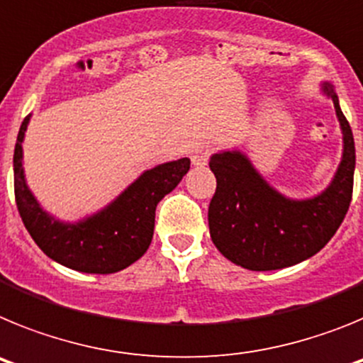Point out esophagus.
<instances>
[{
  "label": "esophagus",
  "mask_w": 363,
  "mask_h": 363,
  "mask_svg": "<svg viewBox=\"0 0 363 363\" xmlns=\"http://www.w3.org/2000/svg\"><path fill=\"white\" fill-rule=\"evenodd\" d=\"M211 152H213V149H211L209 145H201V147H196V149L192 150L191 154V160L192 163L196 167H203L205 163L209 162L211 158Z\"/></svg>",
  "instance_id": "esophagus-1"
}]
</instances>
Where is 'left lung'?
<instances>
[{
    "instance_id": "left-lung-1",
    "label": "left lung",
    "mask_w": 363,
    "mask_h": 363,
    "mask_svg": "<svg viewBox=\"0 0 363 363\" xmlns=\"http://www.w3.org/2000/svg\"><path fill=\"white\" fill-rule=\"evenodd\" d=\"M344 130V158L323 194L291 201L269 187L240 152L211 158L216 192L209 203V229L218 251L240 267L274 271L291 267L323 249L347 214L354 179V138L338 105V96L325 85Z\"/></svg>"
}]
</instances>
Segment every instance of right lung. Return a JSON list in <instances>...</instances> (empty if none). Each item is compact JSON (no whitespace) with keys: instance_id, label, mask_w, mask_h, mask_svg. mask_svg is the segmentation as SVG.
Returning <instances> with one entry per match:
<instances>
[{"instance_id":"1","label":"right lung","mask_w":363,"mask_h":363,"mask_svg":"<svg viewBox=\"0 0 363 363\" xmlns=\"http://www.w3.org/2000/svg\"><path fill=\"white\" fill-rule=\"evenodd\" d=\"M28 116L19 127L14 149V196L28 234L45 255L79 272L111 274L142 258L152 242L156 205L179 184L191 169L182 158L154 167L130 185L107 209L89 220L65 225L40 209L25 185L21 142Z\"/></svg>"}]
</instances>
